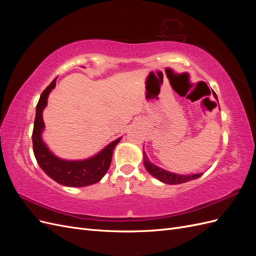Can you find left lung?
I'll return each instance as SVG.
<instances>
[{
  "label": "left lung",
  "instance_id": "obj_1",
  "mask_svg": "<svg viewBox=\"0 0 256 256\" xmlns=\"http://www.w3.org/2000/svg\"><path fill=\"white\" fill-rule=\"evenodd\" d=\"M214 95L216 98V92H214ZM143 159H144V166H145L147 171H148V173L164 184H184V182H187L192 180H196V178L203 175L202 173L191 174V175H180V174L168 172V171H166V170L152 164V162L148 160V158H147V154H145L144 150H143Z\"/></svg>",
  "mask_w": 256,
  "mask_h": 256
}]
</instances>
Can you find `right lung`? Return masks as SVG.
Masks as SVG:
<instances>
[{"label":"right lung","mask_w":256,"mask_h":256,"mask_svg":"<svg viewBox=\"0 0 256 256\" xmlns=\"http://www.w3.org/2000/svg\"><path fill=\"white\" fill-rule=\"evenodd\" d=\"M56 79L48 85L40 95L36 106V115L32 134L33 150L37 164L42 171L53 180L67 186V187H85L98 182L104 176L110 168L114 147L118 145L122 138L106 145L104 148L94 157L84 160H64L60 159L49 150L48 146L42 138V132L44 128L42 111L47 106L50 92L56 86Z\"/></svg>","instance_id":"obj_1"}]
</instances>
